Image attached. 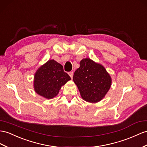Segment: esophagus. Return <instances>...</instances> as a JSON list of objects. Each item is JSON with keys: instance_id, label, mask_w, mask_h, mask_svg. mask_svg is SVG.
I'll return each mask as SVG.
<instances>
[{"instance_id": "obj_1", "label": "esophagus", "mask_w": 147, "mask_h": 147, "mask_svg": "<svg viewBox=\"0 0 147 147\" xmlns=\"http://www.w3.org/2000/svg\"><path fill=\"white\" fill-rule=\"evenodd\" d=\"M68 74L69 75V76L71 77V78L72 79L73 76V71H71V72H69Z\"/></svg>"}]
</instances>
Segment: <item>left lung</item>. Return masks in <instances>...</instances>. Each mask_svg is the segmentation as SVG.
I'll use <instances>...</instances> for the list:
<instances>
[{
	"mask_svg": "<svg viewBox=\"0 0 147 147\" xmlns=\"http://www.w3.org/2000/svg\"><path fill=\"white\" fill-rule=\"evenodd\" d=\"M74 73L73 81L84 100L96 103L102 100L109 90L112 80L105 67L90 58L82 59Z\"/></svg>",
	"mask_w": 147,
	"mask_h": 147,
	"instance_id": "8db88e82",
	"label": "left lung"
}]
</instances>
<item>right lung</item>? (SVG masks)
I'll return each mask as SVG.
<instances>
[{
  "mask_svg": "<svg viewBox=\"0 0 147 147\" xmlns=\"http://www.w3.org/2000/svg\"><path fill=\"white\" fill-rule=\"evenodd\" d=\"M70 80V76L64 71L61 64L51 59L36 71L33 86L38 94L50 99L57 96L61 86Z\"/></svg>",
  "mask_w": 147,
  "mask_h": 147,
  "instance_id": "right-lung-1",
  "label": "right lung"
}]
</instances>
